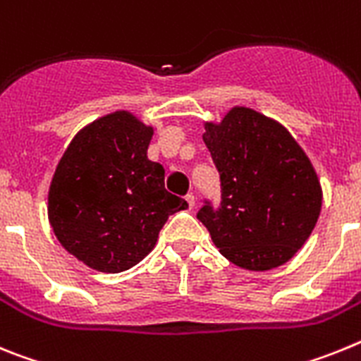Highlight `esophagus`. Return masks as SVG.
<instances>
[{"label":"esophagus","instance_id":"esophagus-1","mask_svg":"<svg viewBox=\"0 0 361 361\" xmlns=\"http://www.w3.org/2000/svg\"><path fill=\"white\" fill-rule=\"evenodd\" d=\"M185 202H187L189 209H194V205H196V198H194V194H187V196H185Z\"/></svg>","mask_w":361,"mask_h":361}]
</instances>
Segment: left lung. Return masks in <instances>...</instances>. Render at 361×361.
<instances>
[{"instance_id": "obj_1", "label": "left lung", "mask_w": 361, "mask_h": 361, "mask_svg": "<svg viewBox=\"0 0 361 361\" xmlns=\"http://www.w3.org/2000/svg\"><path fill=\"white\" fill-rule=\"evenodd\" d=\"M203 142L221 181L218 209L198 219L219 252L247 271H271L302 249L322 211V187L303 149L283 125L234 106L205 123Z\"/></svg>"}]
</instances>
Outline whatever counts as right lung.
<instances>
[{"label": "right lung", "instance_id": "add662e5", "mask_svg": "<svg viewBox=\"0 0 361 361\" xmlns=\"http://www.w3.org/2000/svg\"><path fill=\"white\" fill-rule=\"evenodd\" d=\"M152 127L127 111L74 136L49 189L59 243L90 269L121 272L154 249L169 216L187 202L165 190V169L147 158Z\"/></svg>", "mask_w": 361, "mask_h": 361}]
</instances>
